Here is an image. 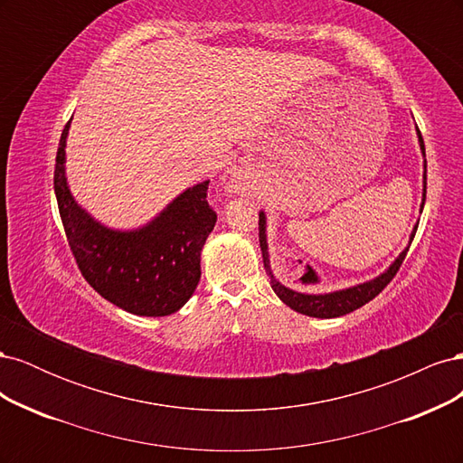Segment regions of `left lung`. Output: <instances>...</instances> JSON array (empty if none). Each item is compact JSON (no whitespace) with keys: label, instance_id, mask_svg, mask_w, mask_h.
Instances as JSON below:
<instances>
[{"label":"left lung","instance_id":"obj_1","mask_svg":"<svg viewBox=\"0 0 463 463\" xmlns=\"http://www.w3.org/2000/svg\"><path fill=\"white\" fill-rule=\"evenodd\" d=\"M419 135V146H421V152L425 156V143L421 131L417 129ZM425 199H427V162H425V172H423V203H421V213L425 206ZM417 232V226L411 232L410 243L413 241ZM259 241H260V250H262V262H264V270L270 278V286L274 289L276 296L282 299L288 307H291L293 311H298L301 315L307 317H317V318H335L352 313L359 307H363L365 303H369L371 299H374L378 293H381L388 284L390 279L396 276V272L400 270V266L408 255V249L402 250L400 257L388 266V270H384L381 276H376L374 279H369V282L357 284L354 288H345L340 291H332V293H318V296H311V293H301V291H293L289 288H286L284 284H279L272 269H270V257H269V243H266V216L260 210L259 213Z\"/></svg>","mask_w":463,"mask_h":463}]
</instances>
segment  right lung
Listing matches in <instances>:
<instances>
[{
  "mask_svg": "<svg viewBox=\"0 0 463 463\" xmlns=\"http://www.w3.org/2000/svg\"><path fill=\"white\" fill-rule=\"evenodd\" d=\"M67 121L55 156L53 191L80 274L104 299L138 317H167L184 307L201 279V250L214 230L208 181L189 187L146 226H102L73 199L65 177Z\"/></svg>",
  "mask_w": 463,
  "mask_h": 463,
  "instance_id": "add662e5",
  "label": "right lung"
}]
</instances>
